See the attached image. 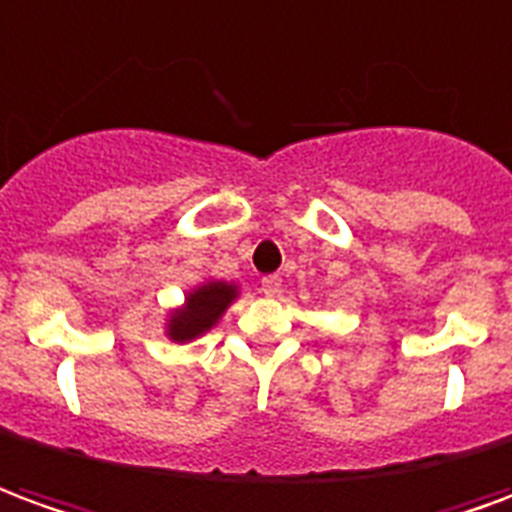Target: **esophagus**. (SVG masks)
<instances>
[{
  "instance_id": "obj_1",
  "label": "esophagus",
  "mask_w": 512,
  "mask_h": 512,
  "mask_svg": "<svg viewBox=\"0 0 512 512\" xmlns=\"http://www.w3.org/2000/svg\"><path fill=\"white\" fill-rule=\"evenodd\" d=\"M262 289L267 297H278L281 295V278L278 275H267V278H262Z\"/></svg>"
}]
</instances>
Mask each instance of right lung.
Returning <instances> with one entry per match:
<instances>
[{
    "label": "right lung",
    "instance_id": "right-lung-1",
    "mask_svg": "<svg viewBox=\"0 0 512 512\" xmlns=\"http://www.w3.org/2000/svg\"><path fill=\"white\" fill-rule=\"evenodd\" d=\"M239 297V286L228 281H204L184 295V303L173 308L165 322V336L170 342H192L206 331H212L226 308Z\"/></svg>",
    "mask_w": 512,
    "mask_h": 512
}]
</instances>
